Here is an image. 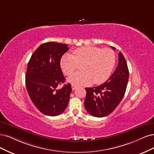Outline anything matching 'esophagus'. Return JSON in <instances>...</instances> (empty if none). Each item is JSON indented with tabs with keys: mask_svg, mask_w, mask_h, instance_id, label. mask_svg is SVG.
I'll return each mask as SVG.
<instances>
[{
	"mask_svg": "<svg viewBox=\"0 0 154 154\" xmlns=\"http://www.w3.org/2000/svg\"><path fill=\"white\" fill-rule=\"evenodd\" d=\"M76 88H77V86L75 85H74V84H72V88L73 90H75Z\"/></svg>",
	"mask_w": 154,
	"mask_h": 154,
	"instance_id": "obj_1",
	"label": "esophagus"
}]
</instances>
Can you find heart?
Returning <instances> with one entry per match:
<instances>
[{
  "instance_id": "b5f03b06",
  "label": "heart",
  "mask_w": 154,
  "mask_h": 154,
  "mask_svg": "<svg viewBox=\"0 0 154 154\" xmlns=\"http://www.w3.org/2000/svg\"><path fill=\"white\" fill-rule=\"evenodd\" d=\"M115 62V54L111 49L84 46L76 48L73 56L64 54L60 64L63 72L68 76L82 64V71L73 74L68 79V82L76 86H83L93 82L97 84L105 82L112 72Z\"/></svg>"
}]
</instances>
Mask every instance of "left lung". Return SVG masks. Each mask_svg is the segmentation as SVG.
I'll use <instances>...</instances> for the list:
<instances>
[{"instance_id": "obj_1", "label": "left lung", "mask_w": 154, "mask_h": 154, "mask_svg": "<svg viewBox=\"0 0 154 154\" xmlns=\"http://www.w3.org/2000/svg\"><path fill=\"white\" fill-rule=\"evenodd\" d=\"M115 50V47H111ZM128 69L122 52L118 54V64L108 80L101 85L86 88L84 106L88 113L95 117H104L111 114L125 95L128 80Z\"/></svg>"}]
</instances>
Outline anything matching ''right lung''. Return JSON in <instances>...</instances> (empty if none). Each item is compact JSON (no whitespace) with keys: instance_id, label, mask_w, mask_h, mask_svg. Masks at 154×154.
<instances>
[{"instance_id":"right-lung-1","label":"right lung","mask_w":154,"mask_h":154,"mask_svg":"<svg viewBox=\"0 0 154 154\" xmlns=\"http://www.w3.org/2000/svg\"><path fill=\"white\" fill-rule=\"evenodd\" d=\"M69 50L68 45L47 42L39 45L27 64L26 85L34 105L50 116L61 115L68 106L72 86L65 81L61 69V57Z\"/></svg>"}]
</instances>
